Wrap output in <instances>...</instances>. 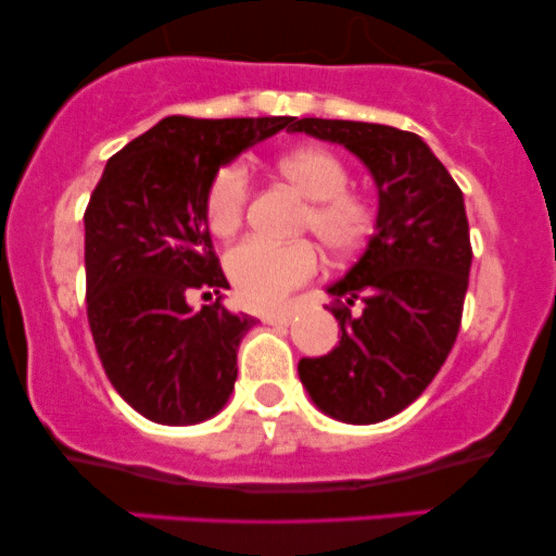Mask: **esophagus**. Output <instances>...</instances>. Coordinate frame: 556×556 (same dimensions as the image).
Instances as JSON below:
<instances>
[{
    "mask_svg": "<svg viewBox=\"0 0 556 556\" xmlns=\"http://www.w3.org/2000/svg\"><path fill=\"white\" fill-rule=\"evenodd\" d=\"M292 318H295V314L292 311H274V314H264L261 316V321L269 324V327H287V324H292Z\"/></svg>",
    "mask_w": 556,
    "mask_h": 556,
    "instance_id": "34e87169",
    "label": "esophagus"
}]
</instances>
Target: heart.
<instances>
[{
	"label": "heart",
	"mask_w": 556,
	"mask_h": 556,
	"mask_svg": "<svg viewBox=\"0 0 556 556\" xmlns=\"http://www.w3.org/2000/svg\"><path fill=\"white\" fill-rule=\"evenodd\" d=\"M277 175L308 198L300 232L316 235L329 256L361 251L379 225V206L363 190L348 188L350 169L334 151L308 146L277 159ZM251 180L240 162L225 164L206 190V225L216 238H232L245 219ZM318 253L308 240H245L227 256V274L248 308H277L292 290L314 279Z\"/></svg>",
	"instance_id": "heart-1"
}]
</instances>
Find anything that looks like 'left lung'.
<instances>
[{
    "label": "left lung",
    "instance_id": "1",
    "mask_svg": "<svg viewBox=\"0 0 556 556\" xmlns=\"http://www.w3.org/2000/svg\"><path fill=\"white\" fill-rule=\"evenodd\" d=\"M290 130L342 143L371 169L379 225L366 253L329 287L342 340L300 358L311 400L344 424H379L420 397L463 324L470 248L463 190L416 132L353 119H292ZM364 305L358 317L350 307Z\"/></svg>",
    "mask_w": 556,
    "mask_h": 556
}]
</instances>
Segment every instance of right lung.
<instances>
[{"instance_id":"right-lung-1","label":"right lung","mask_w":556,"mask_h":556,"mask_svg":"<svg viewBox=\"0 0 556 556\" xmlns=\"http://www.w3.org/2000/svg\"><path fill=\"white\" fill-rule=\"evenodd\" d=\"M295 117H164L106 162L86 214V314L106 379L154 424H201L238 379L256 318L222 305L229 282L206 225L222 164ZM193 291L217 303L193 312Z\"/></svg>"}]
</instances>
